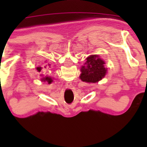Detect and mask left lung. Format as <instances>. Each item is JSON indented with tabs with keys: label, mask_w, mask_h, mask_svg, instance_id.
<instances>
[{
	"label": "left lung",
	"mask_w": 147,
	"mask_h": 147,
	"mask_svg": "<svg viewBox=\"0 0 147 147\" xmlns=\"http://www.w3.org/2000/svg\"><path fill=\"white\" fill-rule=\"evenodd\" d=\"M105 61L98 55H90L86 59L85 65L81 68L80 78L82 82L96 83L102 80L107 74V68L105 67Z\"/></svg>",
	"instance_id": "left-lung-1"
}]
</instances>
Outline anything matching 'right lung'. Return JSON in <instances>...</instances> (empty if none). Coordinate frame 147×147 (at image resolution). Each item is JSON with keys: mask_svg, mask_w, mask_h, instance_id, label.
<instances>
[{"mask_svg": "<svg viewBox=\"0 0 147 147\" xmlns=\"http://www.w3.org/2000/svg\"><path fill=\"white\" fill-rule=\"evenodd\" d=\"M45 67V68H46V67ZM37 70L39 71V72H40V71H41V70H42V67H37ZM42 81H47L49 84H51V83L53 82L52 79H51V77H49V76H46V77H43L42 79Z\"/></svg>", "mask_w": 147, "mask_h": 147, "instance_id": "1", "label": "right lung"}]
</instances>
